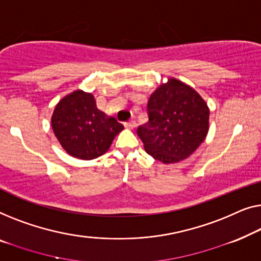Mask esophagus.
<instances>
[{
	"label": "esophagus",
	"instance_id": "1",
	"mask_svg": "<svg viewBox=\"0 0 261 261\" xmlns=\"http://www.w3.org/2000/svg\"><path fill=\"white\" fill-rule=\"evenodd\" d=\"M124 125H125V127H126V129L134 130V129H135V127H136V125H137V124H136V122H135V120H130V122H127V123H125V124H124Z\"/></svg>",
	"mask_w": 261,
	"mask_h": 261
}]
</instances>
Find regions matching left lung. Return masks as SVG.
I'll return each instance as SVG.
<instances>
[{
	"label": "left lung",
	"mask_w": 261,
	"mask_h": 261,
	"mask_svg": "<svg viewBox=\"0 0 261 261\" xmlns=\"http://www.w3.org/2000/svg\"><path fill=\"white\" fill-rule=\"evenodd\" d=\"M149 122L137 129L145 151L164 164L188 159L209 130V108L193 87L169 78L150 95Z\"/></svg>",
	"instance_id": "1"
}]
</instances>
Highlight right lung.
<instances>
[{
  "instance_id": "add662e5",
  "label": "right lung",
  "mask_w": 261,
  "mask_h": 261,
  "mask_svg": "<svg viewBox=\"0 0 261 261\" xmlns=\"http://www.w3.org/2000/svg\"><path fill=\"white\" fill-rule=\"evenodd\" d=\"M50 123L65 151L87 161L104 155L124 129L116 118L97 108L92 93L82 90L65 95L58 102Z\"/></svg>"
}]
</instances>
